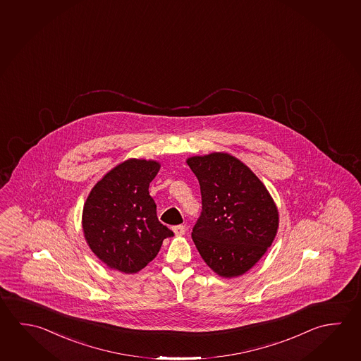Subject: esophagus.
Returning <instances> with one entry per match:
<instances>
[{
	"label": "esophagus",
	"instance_id": "obj_1",
	"mask_svg": "<svg viewBox=\"0 0 361 361\" xmlns=\"http://www.w3.org/2000/svg\"><path fill=\"white\" fill-rule=\"evenodd\" d=\"M172 231H173V233H175L176 237H181V235L186 233L185 226H176V227L172 228Z\"/></svg>",
	"mask_w": 361,
	"mask_h": 361
}]
</instances>
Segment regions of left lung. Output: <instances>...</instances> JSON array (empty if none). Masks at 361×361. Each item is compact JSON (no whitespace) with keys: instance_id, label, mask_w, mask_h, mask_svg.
Segmentation results:
<instances>
[{"instance_id":"left-lung-1","label":"left lung","mask_w":361,"mask_h":361,"mask_svg":"<svg viewBox=\"0 0 361 361\" xmlns=\"http://www.w3.org/2000/svg\"><path fill=\"white\" fill-rule=\"evenodd\" d=\"M186 164L202 191V215L191 233L197 251L221 278L246 274L276 237V204L251 169L229 153L192 156Z\"/></svg>"}]
</instances>
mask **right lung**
I'll list each match as a JSON object with an SVG mask.
<instances>
[{
	"mask_svg": "<svg viewBox=\"0 0 361 361\" xmlns=\"http://www.w3.org/2000/svg\"><path fill=\"white\" fill-rule=\"evenodd\" d=\"M159 169L154 159H127L105 173L85 202V240L113 270L140 271L157 256L164 240L173 235L159 223L148 191Z\"/></svg>",
	"mask_w": 361,
	"mask_h": 361,
	"instance_id": "obj_1",
	"label": "right lung"
}]
</instances>
